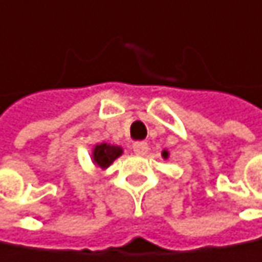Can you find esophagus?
<instances>
[{"instance_id":"obj_1","label":"esophagus","mask_w":262,"mask_h":262,"mask_svg":"<svg viewBox=\"0 0 262 262\" xmlns=\"http://www.w3.org/2000/svg\"><path fill=\"white\" fill-rule=\"evenodd\" d=\"M147 149H149V146H147L146 142H137V143L133 145V150H134L137 155H145L147 152Z\"/></svg>"}]
</instances>
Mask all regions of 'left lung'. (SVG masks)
<instances>
[{"mask_svg": "<svg viewBox=\"0 0 262 262\" xmlns=\"http://www.w3.org/2000/svg\"><path fill=\"white\" fill-rule=\"evenodd\" d=\"M163 157H164V158H167V157H169V154H167V150H163Z\"/></svg>", "mask_w": 262, "mask_h": 262, "instance_id": "obj_1", "label": "left lung"}]
</instances>
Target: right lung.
I'll return each mask as SVG.
<instances>
[{
	"label": "right lung",
	"mask_w": 262,
	"mask_h": 262,
	"mask_svg": "<svg viewBox=\"0 0 262 262\" xmlns=\"http://www.w3.org/2000/svg\"><path fill=\"white\" fill-rule=\"evenodd\" d=\"M120 155H122V147L115 145L101 143L93 147V163L101 169H107Z\"/></svg>",
	"instance_id": "right-lung-1"
}]
</instances>
